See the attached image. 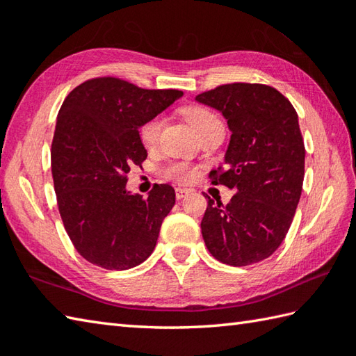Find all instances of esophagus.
<instances>
[{
  "mask_svg": "<svg viewBox=\"0 0 356 356\" xmlns=\"http://www.w3.org/2000/svg\"><path fill=\"white\" fill-rule=\"evenodd\" d=\"M191 191L188 190V188H177L176 190V197H177V200H182V199H185L188 194H190Z\"/></svg>",
  "mask_w": 356,
  "mask_h": 356,
  "instance_id": "esophagus-1",
  "label": "esophagus"
}]
</instances>
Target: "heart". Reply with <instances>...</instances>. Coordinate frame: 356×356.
I'll return each instance as SVG.
<instances>
[{
    "instance_id": "b5f03b06",
    "label": "heart",
    "mask_w": 356,
    "mask_h": 356,
    "mask_svg": "<svg viewBox=\"0 0 356 356\" xmlns=\"http://www.w3.org/2000/svg\"><path fill=\"white\" fill-rule=\"evenodd\" d=\"M182 115L186 119V122L191 125L194 133L197 134V138L209 130L223 127L220 119L217 118V115H214V113L209 108L202 107V105H188V107H185L182 110ZM161 128H162L161 118H153V119L147 120V122L143 124L139 130V138H140L143 145L153 147L157 142ZM163 174L166 179L176 180V182H188V180L193 179L194 170L190 165L182 163V162H176V163H170L168 166H166V168L163 170Z\"/></svg>"
}]
</instances>
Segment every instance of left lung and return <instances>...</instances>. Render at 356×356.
<instances>
[{"mask_svg": "<svg viewBox=\"0 0 356 356\" xmlns=\"http://www.w3.org/2000/svg\"><path fill=\"white\" fill-rule=\"evenodd\" d=\"M195 101L226 119L231 139L225 168L211 176L213 184L237 191L226 207L207 195L203 240L225 264L261 261L284 240L303 188L306 151L297 111L278 90L245 82L209 90Z\"/></svg>", "mask_w": 356, "mask_h": 356, "instance_id": "left-lung-1", "label": "left lung"}]
</instances>
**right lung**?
Returning <instances> with one entry per match:
<instances>
[{
    "label": "right lung",
    "mask_w": 356,
    "mask_h": 356,
    "mask_svg": "<svg viewBox=\"0 0 356 356\" xmlns=\"http://www.w3.org/2000/svg\"><path fill=\"white\" fill-rule=\"evenodd\" d=\"M182 96L99 78L65 97L53 136L51 174L64 228L87 261L125 270L154 251L176 193L154 185L142 199L127 190V174L147 159L139 128Z\"/></svg>",
    "instance_id": "obj_1"
}]
</instances>
